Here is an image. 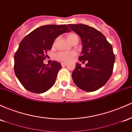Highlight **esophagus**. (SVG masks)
<instances>
[{
	"label": "esophagus",
	"instance_id": "esophagus-1",
	"mask_svg": "<svg viewBox=\"0 0 132 132\" xmlns=\"http://www.w3.org/2000/svg\"><path fill=\"white\" fill-rule=\"evenodd\" d=\"M67 64V63H65V62H62V63H61V65H62V67L65 66Z\"/></svg>",
	"mask_w": 132,
	"mask_h": 132
}]
</instances>
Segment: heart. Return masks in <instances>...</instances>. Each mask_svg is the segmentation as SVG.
I'll return each instance as SVG.
<instances>
[{
	"label": "heart",
	"instance_id": "obj_1",
	"mask_svg": "<svg viewBox=\"0 0 132 132\" xmlns=\"http://www.w3.org/2000/svg\"><path fill=\"white\" fill-rule=\"evenodd\" d=\"M68 41L72 44L75 40H78V37L75 34H70L67 36ZM76 56V53L75 52H59L56 54L55 58L59 61L61 62H69L72 60Z\"/></svg>",
	"mask_w": 132,
	"mask_h": 132
}]
</instances>
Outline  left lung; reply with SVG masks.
I'll return each mask as SVG.
<instances>
[{"label": "left lung", "instance_id": "obj_1", "mask_svg": "<svg viewBox=\"0 0 132 132\" xmlns=\"http://www.w3.org/2000/svg\"><path fill=\"white\" fill-rule=\"evenodd\" d=\"M82 42V51L78 57L85 63H77L72 74L75 84L86 92H94L103 87L113 72L115 55L111 44L97 29L84 24H69Z\"/></svg>", "mask_w": 132, "mask_h": 132}]
</instances>
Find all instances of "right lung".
<instances>
[{"instance_id": "right-lung-1", "label": "right lung", "mask_w": 132, "mask_h": 132, "mask_svg": "<svg viewBox=\"0 0 132 132\" xmlns=\"http://www.w3.org/2000/svg\"><path fill=\"white\" fill-rule=\"evenodd\" d=\"M70 32L66 25H46L23 38L14 55V72L26 89L42 94L54 85L61 65L54 60L48 65L43 61L56 38Z\"/></svg>"}]
</instances>
